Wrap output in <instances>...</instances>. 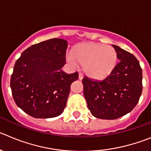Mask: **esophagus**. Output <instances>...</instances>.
Instances as JSON below:
<instances>
[{
  "instance_id": "34e87169",
  "label": "esophagus",
  "mask_w": 151,
  "mask_h": 151,
  "mask_svg": "<svg viewBox=\"0 0 151 151\" xmlns=\"http://www.w3.org/2000/svg\"><path fill=\"white\" fill-rule=\"evenodd\" d=\"M83 77H84V75H83V73H79V74H78V78H79L80 80H81L83 78Z\"/></svg>"
}]
</instances>
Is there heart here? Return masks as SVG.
<instances>
[{"mask_svg":"<svg viewBox=\"0 0 151 151\" xmlns=\"http://www.w3.org/2000/svg\"><path fill=\"white\" fill-rule=\"evenodd\" d=\"M66 59L72 64L83 65L85 73L94 79H103L115 68L117 54L112 46L99 42H86L75 47Z\"/></svg>","mask_w":151,"mask_h":151,"instance_id":"1","label":"heart"}]
</instances>
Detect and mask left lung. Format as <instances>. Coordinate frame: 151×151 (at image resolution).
Segmentation results:
<instances>
[{"mask_svg": "<svg viewBox=\"0 0 151 151\" xmlns=\"http://www.w3.org/2000/svg\"><path fill=\"white\" fill-rule=\"evenodd\" d=\"M120 62L102 81L85 77L84 96L91 113L99 119L114 120L130 112L142 92V70L137 58L113 45Z\"/></svg>", "mask_w": 151, "mask_h": 151, "instance_id": "obj_1", "label": "left lung"}]
</instances>
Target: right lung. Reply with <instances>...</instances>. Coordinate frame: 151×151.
I'll use <instances>...</instances> for the list:
<instances>
[{
  "label": "right lung",
  "instance_id": "1",
  "mask_svg": "<svg viewBox=\"0 0 151 151\" xmlns=\"http://www.w3.org/2000/svg\"><path fill=\"white\" fill-rule=\"evenodd\" d=\"M67 42L51 39L34 44L22 52L11 76L12 95L18 107L35 118H51L62 114L70 85L77 72L66 74Z\"/></svg>",
  "mask_w": 151,
  "mask_h": 151
}]
</instances>
